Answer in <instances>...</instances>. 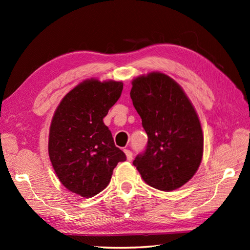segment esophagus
I'll return each instance as SVG.
<instances>
[{"label": "esophagus", "instance_id": "obj_1", "mask_svg": "<svg viewBox=\"0 0 250 250\" xmlns=\"http://www.w3.org/2000/svg\"><path fill=\"white\" fill-rule=\"evenodd\" d=\"M124 152L125 153V156H126V159H127V161H132V160H133V154H132V152L130 151V149H126V148H125V149H124Z\"/></svg>", "mask_w": 250, "mask_h": 250}]
</instances>
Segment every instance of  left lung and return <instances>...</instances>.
Segmentation results:
<instances>
[{"label":"left lung","mask_w":250,"mask_h":250,"mask_svg":"<svg viewBox=\"0 0 250 250\" xmlns=\"http://www.w3.org/2000/svg\"><path fill=\"white\" fill-rule=\"evenodd\" d=\"M131 98L147 134L146 151L133 161L149 187L170 191L197 172L203 133L197 112L173 78L152 72L134 78Z\"/></svg>","instance_id":"8db88e82"}]
</instances>
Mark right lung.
I'll return each instance as SVG.
<instances>
[{
    "label": "right lung",
    "instance_id": "obj_1",
    "mask_svg": "<svg viewBox=\"0 0 250 250\" xmlns=\"http://www.w3.org/2000/svg\"><path fill=\"white\" fill-rule=\"evenodd\" d=\"M123 88L121 82L87 80L62 99L54 113L49 157L62 184L74 194L94 197L108 187L117 163L126 159L103 121Z\"/></svg>",
    "mask_w": 250,
    "mask_h": 250
}]
</instances>
